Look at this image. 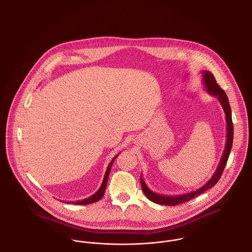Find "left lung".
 <instances>
[{
  "instance_id": "1",
  "label": "left lung",
  "mask_w": 252,
  "mask_h": 252,
  "mask_svg": "<svg viewBox=\"0 0 252 252\" xmlns=\"http://www.w3.org/2000/svg\"><path fill=\"white\" fill-rule=\"evenodd\" d=\"M201 72H202V82H203L206 92L211 95L217 97L219 103L221 104L223 110L225 112L226 124H227V127H226L227 139H226L225 149L223 151L221 159L218 163V166L216 167V172L214 173L213 177L209 180V181H207V183H205L201 188L185 194L171 196V195H162V194L152 192L145 184L143 176H141V185H142V189L144 191V194L149 200H151L154 203L165 205V206H175V205H179V204L184 203L191 200L193 197L199 195L200 193L206 192L208 189H211L212 187H214L217 183V181L221 178L223 170L227 164L228 156L232 147V142H233V124L231 119V109L228 103V96L224 92V90H222L219 87V85L216 83V78L213 73L208 71H202Z\"/></svg>"
}]
</instances>
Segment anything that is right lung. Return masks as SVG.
<instances>
[{"label":"right lung","mask_w":252,"mask_h":252,"mask_svg":"<svg viewBox=\"0 0 252 252\" xmlns=\"http://www.w3.org/2000/svg\"><path fill=\"white\" fill-rule=\"evenodd\" d=\"M118 156H119V154L114 157V158L111 159V161L109 162L108 168H107V171H106V173H105V177H104L103 182H102V184H101V186H100L99 190H98L94 194L91 195V196H90V197H88V198H85L83 200H77V201H72V202H70V201H68V202L64 201V202L68 204L72 203L73 205H87V204L94 203V202H97L98 200H100V199L103 197L104 193H105V190H106L107 183H108V175H109L110 169L112 167L113 161L116 159V158Z\"/></svg>","instance_id":"obj_1"}]
</instances>
